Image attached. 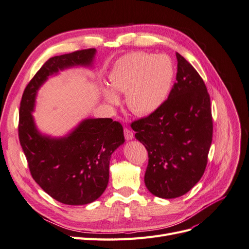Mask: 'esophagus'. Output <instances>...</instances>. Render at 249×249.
<instances>
[{"label": "esophagus", "instance_id": "1", "mask_svg": "<svg viewBox=\"0 0 249 249\" xmlns=\"http://www.w3.org/2000/svg\"><path fill=\"white\" fill-rule=\"evenodd\" d=\"M124 138L126 140H131L134 138V133L130 129H127V127H124Z\"/></svg>", "mask_w": 249, "mask_h": 249}]
</instances>
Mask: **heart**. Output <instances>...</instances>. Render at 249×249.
<instances>
[{"instance_id":"1","label":"heart","mask_w":249,"mask_h":249,"mask_svg":"<svg viewBox=\"0 0 249 249\" xmlns=\"http://www.w3.org/2000/svg\"><path fill=\"white\" fill-rule=\"evenodd\" d=\"M173 78L175 66L168 56L137 52L117 60L109 73V83L116 92L126 94L130 111L142 116L156 112L167 100ZM114 92L103 88L105 99L115 106L119 97Z\"/></svg>"}]
</instances>
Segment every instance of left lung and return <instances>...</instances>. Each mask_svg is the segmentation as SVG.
<instances>
[{"label":"left lung","instance_id":"1","mask_svg":"<svg viewBox=\"0 0 249 249\" xmlns=\"http://www.w3.org/2000/svg\"><path fill=\"white\" fill-rule=\"evenodd\" d=\"M177 59V82L168 99L156 112L131 124L148 154L145 186L161 198L182 196L196 185L206 170L213 137L205 82L178 53Z\"/></svg>","mask_w":249,"mask_h":249}]
</instances>
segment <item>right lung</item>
<instances>
[{"label":"right lung","instance_id":"add662e5","mask_svg":"<svg viewBox=\"0 0 249 249\" xmlns=\"http://www.w3.org/2000/svg\"><path fill=\"white\" fill-rule=\"evenodd\" d=\"M95 49L50 58L28 83L21 96L18 138L31 176L51 197L65 205H86L99 198L109 182L113 152L124 142L123 125L111 118H89L69 136L50 138L37 131L31 112L37 90L53 73L90 65Z\"/></svg>","mask_w":249,"mask_h":249}]
</instances>
